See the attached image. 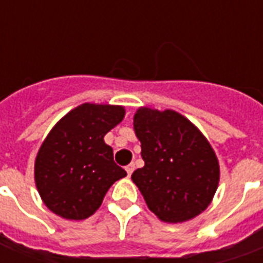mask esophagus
Returning a JSON list of instances; mask_svg holds the SVG:
<instances>
[{
	"mask_svg": "<svg viewBox=\"0 0 263 263\" xmlns=\"http://www.w3.org/2000/svg\"><path fill=\"white\" fill-rule=\"evenodd\" d=\"M125 171H126V173H128V176H131L132 172L135 171V165H134V163H129V165L125 167Z\"/></svg>",
	"mask_w": 263,
	"mask_h": 263,
	"instance_id": "1",
	"label": "esophagus"
}]
</instances>
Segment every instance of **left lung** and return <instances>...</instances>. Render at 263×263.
Wrapping results in <instances>:
<instances>
[{"label":"left lung","mask_w":263,"mask_h":263,"mask_svg":"<svg viewBox=\"0 0 263 263\" xmlns=\"http://www.w3.org/2000/svg\"><path fill=\"white\" fill-rule=\"evenodd\" d=\"M145 166L132 173L149 210L183 222L209 207L220 180L214 151L198 128L173 109L141 107L134 115Z\"/></svg>","instance_id":"left-lung-1"}]
</instances>
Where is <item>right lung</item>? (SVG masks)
<instances>
[{
  "label": "right lung",
  "mask_w": 263,
  "mask_h": 263,
  "mask_svg": "<svg viewBox=\"0 0 263 263\" xmlns=\"http://www.w3.org/2000/svg\"><path fill=\"white\" fill-rule=\"evenodd\" d=\"M121 105L81 104L52 128L35 160V183L52 213L86 220L98 210L108 189L126 172L114 162L105 134L124 120Z\"/></svg>",
  "instance_id": "1"
}]
</instances>
